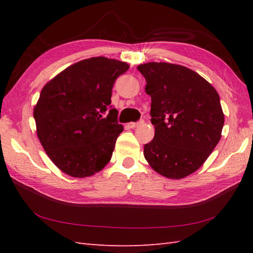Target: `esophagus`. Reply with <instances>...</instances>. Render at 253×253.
Listing matches in <instances>:
<instances>
[{
  "label": "esophagus",
  "instance_id": "1",
  "mask_svg": "<svg viewBox=\"0 0 253 253\" xmlns=\"http://www.w3.org/2000/svg\"><path fill=\"white\" fill-rule=\"evenodd\" d=\"M141 124H143V121H140V122H137V123H128V127L129 128H135V127H137V126H139V125H141Z\"/></svg>",
  "mask_w": 253,
  "mask_h": 253
}]
</instances>
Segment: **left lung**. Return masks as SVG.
<instances>
[{"label":"left lung","instance_id":"1","mask_svg":"<svg viewBox=\"0 0 253 253\" xmlns=\"http://www.w3.org/2000/svg\"><path fill=\"white\" fill-rule=\"evenodd\" d=\"M138 71L151 96L155 133L144 158L168 178L180 179L206 162L216 147L224 114L216 90L191 69L169 63H147Z\"/></svg>","mask_w":253,"mask_h":253}]
</instances>
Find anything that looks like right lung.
<instances>
[{"label": "right lung", "instance_id": "add662e5", "mask_svg": "<svg viewBox=\"0 0 253 253\" xmlns=\"http://www.w3.org/2000/svg\"><path fill=\"white\" fill-rule=\"evenodd\" d=\"M128 69L125 62L91 57L64 69L42 89L34 111L38 138L64 173L87 177L110 162L124 129L111 105L112 89Z\"/></svg>", "mask_w": 253, "mask_h": 253}]
</instances>
